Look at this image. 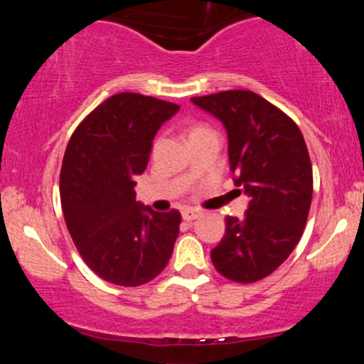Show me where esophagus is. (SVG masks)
Masks as SVG:
<instances>
[{"mask_svg": "<svg viewBox=\"0 0 364 364\" xmlns=\"http://www.w3.org/2000/svg\"><path fill=\"white\" fill-rule=\"evenodd\" d=\"M198 215H200V212L195 210V208H185V210L181 212L183 220H188V223H190V220H195Z\"/></svg>", "mask_w": 364, "mask_h": 364, "instance_id": "esophagus-1", "label": "esophagus"}]
</instances>
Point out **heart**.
<instances>
[{
    "instance_id": "1",
    "label": "heart",
    "mask_w": 364,
    "mask_h": 364,
    "mask_svg": "<svg viewBox=\"0 0 364 364\" xmlns=\"http://www.w3.org/2000/svg\"><path fill=\"white\" fill-rule=\"evenodd\" d=\"M203 129H207V128H203V127H191L190 128V132H188V135H195V133H198V132H203Z\"/></svg>"
}]
</instances>
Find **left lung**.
<instances>
[{
	"instance_id": "obj_1",
	"label": "left lung",
	"mask_w": 364,
	"mask_h": 364,
	"mask_svg": "<svg viewBox=\"0 0 364 364\" xmlns=\"http://www.w3.org/2000/svg\"><path fill=\"white\" fill-rule=\"evenodd\" d=\"M228 132L235 185L250 196L243 219L225 217V235L210 252L215 270L235 282H257L301 240L313 195L310 154L298 124L252 90L191 97Z\"/></svg>"
}]
</instances>
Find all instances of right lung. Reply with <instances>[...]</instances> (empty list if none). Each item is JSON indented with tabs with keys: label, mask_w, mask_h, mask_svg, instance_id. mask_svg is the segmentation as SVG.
<instances>
[{
	"label": "right lung",
	"mask_w": 364,
	"mask_h": 364,
	"mask_svg": "<svg viewBox=\"0 0 364 364\" xmlns=\"http://www.w3.org/2000/svg\"><path fill=\"white\" fill-rule=\"evenodd\" d=\"M178 111V104L149 95H111L78 124L65 150L66 228L92 272L116 286L152 281L173 255L181 215L136 202L135 178L147 168L159 128Z\"/></svg>",
	"instance_id": "right-lung-1"
}]
</instances>
